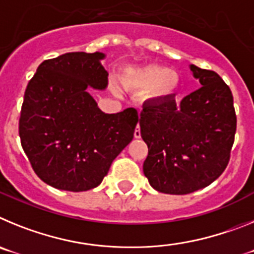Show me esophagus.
Here are the masks:
<instances>
[{
    "mask_svg": "<svg viewBox=\"0 0 254 254\" xmlns=\"http://www.w3.org/2000/svg\"><path fill=\"white\" fill-rule=\"evenodd\" d=\"M134 138H140L141 137V131H140V127H136V129H134V133H133Z\"/></svg>",
    "mask_w": 254,
    "mask_h": 254,
    "instance_id": "34e87169",
    "label": "esophagus"
}]
</instances>
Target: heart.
I'll use <instances>...</instances> for the list:
<instances>
[{"mask_svg": "<svg viewBox=\"0 0 254 254\" xmlns=\"http://www.w3.org/2000/svg\"><path fill=\"white\" fill-rule=\"evenodd\" d=\"M123 81L134 89H150L152 96L167 95L176 89L177 76L159 66H143L126 69Z\"/></svg>", "mask_w": 254, "mask_h": 254, "instance_id": "obj_1", "label": "heart"}]
</instances>
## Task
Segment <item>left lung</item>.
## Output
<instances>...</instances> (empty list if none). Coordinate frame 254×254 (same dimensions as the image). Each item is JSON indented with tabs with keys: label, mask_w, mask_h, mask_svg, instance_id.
Returning <instances> with one entry per match:
<instances>
[{
	"label": "left lung",
	"mask_w": 254,
	"mask_h": 254,
	"mask_svg": "<svg viewBox=\"0 0 254 254\" xmlns=\"http://www.w3.org/2000/svg\"><path fill=\"white\" fill-rule=\"evenodd\" d=\"M201 87L181 103L169 96L143 104L141 137L149 147L143 174L154 190L187 194L207 187L225 170L235 131L233 94L215 71L190 64Z\"/></svg>",
	"instance_id": "1"
}]
</instances>
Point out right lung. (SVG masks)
Segmentation results:
<instances>
[{
  "instance_id": "add662e5",
  "label": "right lung",
  "mask_w": 254,
  "mask_h": 254,
  "mask_svg": "<svg viewBox=\"0 0 254 254\" xmlns=\"http://www.w3.org/2000/svg\"><path fill=\"white\" fill-rule=\"evenodd\" d=\"M100 52L46 60L26 86L19 120L21 146L44 183L82 192L102 183L112 161L132 141L138 113L105 114L89 86L103 90L108 72Z\"/></svg>"
}]
</instances>
